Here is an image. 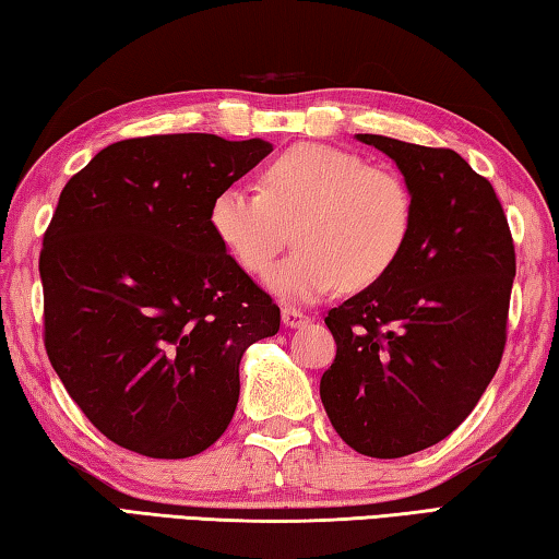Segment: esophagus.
Instances as JSON below:
<instances>
[{
	"label": "esophagus",
	"instance_id": "1",
	"mask_svg": "<svg viewBox=\"0 0 559 559\" xmlns=\"http://www.w3.org/2000/svg\"><path fill=\"white\" fill-rule=\"evenodd\" d=\"M281 320H283V324H286V328H290V330H296V328H306V324L310 322L308 320V314H302L300 310H296V308H283V312H281Z\"/></svg>",
	"mask_w": 559,
	"mask_h": 559
}]
</instances>
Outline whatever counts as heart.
<instances>
[{"instance_id":"obj_1","label":"heart","mask_w":559,"mask_h":559,"mask_svg":"<svg viewBox=\"0 0 559 559\" xmlns=\"http://www.w3.org/2000/svg\"><path fill=\"white\" fill-rule=\"evenodd\" d=\"M210 229L249 273H263L293 227L298 249L273 266L266 286L290 302H314L334 288H367L408 247L413 192L389 166L352 151L298 144L261 176V190L222 188L210 202Z\"/></svg>"}]
</instances>
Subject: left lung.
<instances>
[{
	"label": "left lung",
	"instance_id": "8db88e82",
	"mask_svg": "<svg viewBox=\"0 0 559 559\" xmlns=\"http://www.w3.org/2000/svg\"><path fill=\"white\" fill-rule=\"evenodd\" d=\"M357 139L399 166L415 219L395 266L324 318L337 357L320 399L352 450L395 460L448 438L491 383L515 251L491 182L452 148Z\"/></svg>",
	"mask_w": 559,
	"mask_h": 559
}]
</instances>
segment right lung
Masks as SVG:
<instances>
[{"instance_id": "add662e5", "label": "right lung", "mask_w": 559, "mask_h": 559, "mask_svg": "<svg viewBox=\"0 0 559 559\" xmlns=\"http://www.w3.org/2000/svg\"><path fill=\"white\" fill-rule=\"evenodd\" d=\"M269 141H117L68 180L40 249L46 352L119 448L200 454L235 415L239 361L281 310L210 229V202Z\"/></svg>"}]
</instances>
